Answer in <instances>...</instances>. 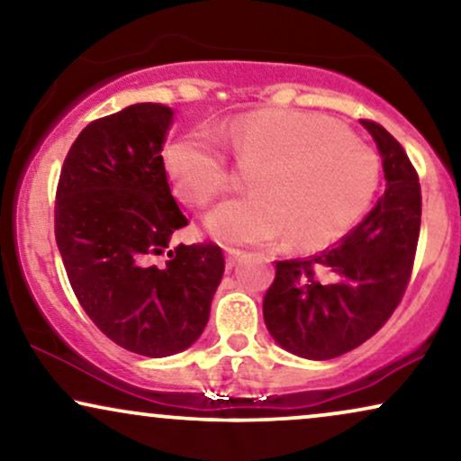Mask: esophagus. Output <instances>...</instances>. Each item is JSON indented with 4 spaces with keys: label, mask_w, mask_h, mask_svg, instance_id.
<instances>
[{
    "label": "esophagus",
    "mask_w": 461,
    "mask_h": 461,
    "mask_svg": "<svg viewBox=\"0 0 461 461\" xmlns=\"http://www.w3.org/2000/svg\"><path fill=\"white\" fill-rule=\"evenodd\" d=\"M224 254H226V267H229V268L235 267L237 260L243 256L241 249H235V248H226Z\"/></svg>",
    "instance_id": "esophagus-1"
}]
</instances>
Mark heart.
Instances as JSON below:
<instances>
[{"instance_id":"1","label":"heart","mask_w":461,"mask_h":461,"mask_svg":"<svg viewBox=\"0 0 461 461\" xmlns=\"http://www.w3.org/2000/svg\"><path fill=\"white\" fill-rule=\"evenodd\" d=\"M229 146L241 169L254 171L252 196L229 201L207 218L224 243L288 237L303 249L326 248L354 226L379 186V163L343 124L318 113L262 110L229 129L190 131L167 143L165 173L182 203L203 209L235 186Z\"/></svg>"}]
</instances>
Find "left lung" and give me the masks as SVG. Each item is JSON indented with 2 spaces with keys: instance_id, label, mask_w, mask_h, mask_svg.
Returning a JSON list of instances; mask_svg holds the SVG:
<instances>
[{
  "instance_id": "obj_1",
  "label": "left lung",
  "mask_w": 461,
  "mask_h": 461,
  "mask_svg": "<svg viewBox=\"0 0 461 461\" xmlns=\"http://www.w3.org/2000/svg\"><path fill=\"white\" fill-rule=\"evenodd\" d=\"M376 141L385 193L373 212L318 256L279 260L262 301L271 337L290 354L330 360L379 332L402 301L420 241L421 188L396 137L362 121Z\"/></svg>"
}]
</instances>
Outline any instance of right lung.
<instances>
[{"mask_svg":"<svg viewBox=\"0 0 461 461\" xmlns=\"http://www.w3.org/2000/svg\"><path fill=\"white\" fill-rule=\"evenodd\" d=\"M171 121V107L135 104L86 124L55 201L57 248L77 303L107 339L148 357L179 354L201 337L224 275L216 243L169 249L188 224L160 157Z\"/></svg>","mask_w":461,"mask_h":461,"instance_id":"1","label":"right lung"}]
</instances>
